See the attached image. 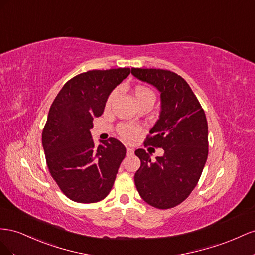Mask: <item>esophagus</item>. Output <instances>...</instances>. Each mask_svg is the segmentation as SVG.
<instances>
[{
    "instance_id": "obj_1",
    "label": "esophagus",
    "mask_w": 255,
    "mask_h": 255,
    "mask_svg": "<svg viewBox=\"0 0 255 255\" xmlns=\"http://www.w3.org/2000/svg\"><path fill=\"white\" fill-rule=\"evenodd\" d=\"M126 150H127V155H133L134 152V149L131 148V147H126Z\"/></svg>"
}]
</instances>
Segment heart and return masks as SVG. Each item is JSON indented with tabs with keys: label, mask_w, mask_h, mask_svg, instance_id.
<instances>
[{
	"label": "heart",
	"mask_w": 255,
	"mask_h": 255,
	"mask_svg": "<svg viewBox=\"0 0 255 255\" xmlns=\"http://www.w3.org/2000/svg\"><path fill=\"white\" fill-rule=\"evenodd\" d=\"M118 94H119V91L114 90L110 95H109L106 103L107 108H110L112 106L114 100L116 99V97H118ZM133 94H134L136 103H140V101L147 98L155 99V95L154 93H152V91L148 89L147 86H144V85H136L133 90ZM118 132L124 140L131 142L135 139L137 134L141 132V128L136 125H132V124H122V125H120L118 128Z\"/></svg>",
	"instance_id": "obj_1"
}]
</instances>
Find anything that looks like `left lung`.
I'll return each mask as SVG.
<instances>
[{"label": "left lung", "instance_id": "obj_1", "mask_svg": "<svg viewBox=\"0 0 255 255\" xmlns=\"http://www.w3.org/2000/svg\"><path fill=\"white\" fill-rule=\"evenodd\" d=\"M131 74L160 92L159 120L144 145L164 150L163 156L156 157L155 161L143 148L134 151L141 160L140 169L134 174V184L147 204L159 209L175 207L192 192L206 163V115L191 87L175 72L131 68Z\"/></svg>", "mask_w": 255, "mask_h": 255}]
</instances>
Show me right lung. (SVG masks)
Here are the masks:
<instances>
[{"label": "right lung", "instance_id": "right-lung-1", "mask_svg": "<svg viewBox=\"0 0 255 255\" xmlns=\"http://www.w3.org/2000/svg\"><path fill=\"white\" fill-rule=\"evenodd\" d=\"M129 74L130 68L83 72L65 83L51 105L42 147L51 176L71 201L96 203L111 191L126 148L114 137L96 147L90 130Z\"/></svg>", "mask_w": 255, "mask_h": 255}]
</instances>
